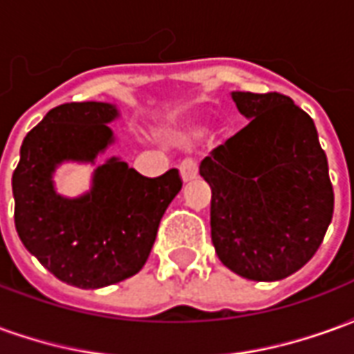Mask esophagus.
Segmentation results:
<instances>
[{"instance_id":"obj_1","label":"esophagus","mask_w":354,"mask_h":354,"mask_svg":"<svg viewBox=\"0 0 354 354\" xmlns=\"http://www.w3.org/2000/svg\"><path fill=\"white\" fill-rule=\"evenodd\" d=\"M197 174H199L197 161H193V159H185V161H182V165H180V176H182L184 182H192V180L197 178Z\"/></svg>"}]
</instances>
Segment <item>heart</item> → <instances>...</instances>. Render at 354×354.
I'll list each match as a JSON object with an SVG mask.
<instances>
[{
    "instance_id": "heart-1",
    "label": "heart",
    "mask_w": 354,
    "mask_h": 354,
    "mask_svg": "<svg viewBox=\"0 0 354 354\" xmlns=\"http://www.w3.org/2000/svg\"><path fill=\"white\" fill-rule=\"evenodd\" d=\"M205 132V124L199 121H187V123L180 124L178 129L172 131V140L178 144H189L193 140H199Z\"/></svg>"
}]
</instances>
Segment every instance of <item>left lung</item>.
<instances>
[{
  "label": "left lung",
  "instance_id": "8db88e82",
  "mask_svg": "<svg viewBox=\"0 0 354 354\" xmlns=\"http://www.w3.org/2000/svg\"><path fill=\"white\" fill-rule=\"evenodd\" d=\"M231 98L250 123L199 167L212 189V245L233 273L281 281L311 260L332 222L326 153L313 119L288 96Z\"/></svg>",
  "mask_w": 354,
  "mask_h": 354
}]
</instances>
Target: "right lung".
Instances as JSON below:
<instances>
[{"mask_svg": "<svg viewBox=\"0 0 354 354\" xmlns=\"http://www.w3.org/2000/svg\"><path fill=\"white\" fill-rule=\"evenodd\" d=\"M109 102L53 108L28 132L12 172L15 225L22 245L57 279L77 288H104L136 274L147 261L159 222L182 189L176 169L146 178L121 157L96 159L115 144ZM66 162L93 164L89 192L66 198L54 174Z\"/></svg>", "mask_w": 354, "mask_h": 354, "instance_id": "right-lung-1", "label": "right lung"}]
</instances>
